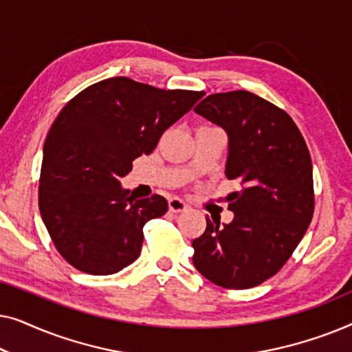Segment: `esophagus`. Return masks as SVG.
Here are the masks:
<instances>
[{
	"mask_svg": "<svg viewBox=\"0 0 352 352\" xmlns=\"http://www.w3.org/2000/svg\"><path fill=\"white\" fill-rule=\"evenodd\" d=\"M168 208H170L171 213H182V211L187 210V204L184 200L177 199V197H173V199L168 200Z\"/></svg>",
	"mask_w": 352,
	"mask_h": 352,
	"instance_id": "esophagus-1",
	"label": "esophagus"
}]
</instances>
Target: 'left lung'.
I'll list each match as a JSON object with an SVG mask.
<instances>
[{"label":"left lung","mask_w":352,"mask_h":352,"mask_svg":"<svg viewBox=\"0 0 352 352\" xmlns=\"http://www.w3.org/2000/svg\"><path fill=\"white\" fill-rule=\"evenodd\" d=\"M229 136L228 197L234 219L206 218L192 242L194 266L214 285L256 287L280 271L305 237L314 214L312 162L290 115L248 91L210 94L194 109Z\"/></svg>","instance_id":"8db88e82"}]
</instances>
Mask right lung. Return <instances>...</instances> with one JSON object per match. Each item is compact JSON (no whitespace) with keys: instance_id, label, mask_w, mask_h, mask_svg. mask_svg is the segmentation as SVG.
I'll return each mask as SVG.
<instances>
[{"instance_id":"right-lung-1","label":"right lung","mask_w":352,"mask_h":352,"mask_svg":"<svg viewBox=\"0 0 352 352\" xmlns=\"http://www.w3.org/2000/svg\"><path fill=\"white\" fill-rule=\"evenodd\" d=\"M204 94L113 76L88 86L60 110L45 142L38 205L70 266L109 276L139 258L144 226L165 214L168 201L158 194L136 200L120 177Z\"/></svg>"}]
</instances>
